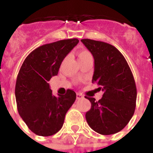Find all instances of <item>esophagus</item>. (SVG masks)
Masks as SVG:
<instances>
[{"instance_id": "obj_1", "label": "esophagus", "mask_w": 153, "mask_h": 153, "mask_svg": "<svg viewBox=\"0 0 153 153\" xmlns=\"http://www.w3.org/2000/svg\"><path fill=\"white\" fill-rule=\"evenodd\" d=\"M83 96L82 95V93H76V99H77V100H80V99H83Z\"/></svg>"}]
</instances>
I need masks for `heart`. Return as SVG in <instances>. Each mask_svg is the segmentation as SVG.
<instances>
[{
	"mask_svg": "<svg viewBox=\"0 0 153 153\" xmlns=\"http://www.w3.org/2000/svg\"><path fill=\"white\" fill-rule=\"evenodd\" d=\"M92 56L91 53L89 52L88 51H86V50H83V51H80L78 53V58L79 60H81V59H83V58H86L87 56Z\"/></svg>",
	"mask_w": 153,
	"mask_h": 153,
	"instance_id": "1",
	"label": "heart"
}]
</instances>
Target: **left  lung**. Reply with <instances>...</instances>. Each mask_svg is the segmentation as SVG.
Returning <instances> with one entry per match:
<instances>
[{
	"label": "left lung",
	"mask_w": 153,
	"mask_h": 153,
	"mask_svg": "<svg viewBox=\"0 0 153 153\" xmlns=\"http://www.w3.org/2000/svg\"><path fill=\"white\" fill-rule=\"evenodd\" d=\"M81 42L94 58L92 82L103 92L98 101L85 97L91 102L86 122L100 134H114L122 130L134 114L137 97L134 77L125 57L114 46L90 39Z\"/></svg>",
	"instance_id": "obj_1"
}]
</instances>
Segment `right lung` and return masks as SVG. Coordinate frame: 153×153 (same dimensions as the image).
<instances>
[{
  "mask_svg": "<svg viewBox=\"0 0 153 153\" xmlns=\"http://www.w3.org/2000/svg\"><path fill=\"white\" fill-rule=\"evenodd\" d=\"M78 43L73 38L40 46L27 56L20 69L15 86L17 110L36 135L56 133L75 102L76 95L72 90L65 95H53L48 81L57 75L63 59Z\"/></svg>",
  "mask_w": 153,
  "mask_h": 153,
  "instance_id": "1",
  "label": "right lung"
}]
</instances>
